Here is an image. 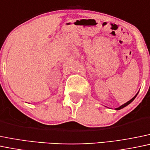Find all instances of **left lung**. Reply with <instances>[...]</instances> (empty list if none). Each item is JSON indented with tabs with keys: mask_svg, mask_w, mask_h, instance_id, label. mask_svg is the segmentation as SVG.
I'll return each instance as SVG.
<instances>
[{
	"mask_svg": "<svg viewBox=\"0 0 150 150\" xmlns=\"http://www.w3.org/2000/svg\"><path fill=\"white\" fill-rule=\"evenodd\" d=\"M139 92V91H138V93H137L136 95H135L134 96V97L132 98L131 99V100H129V101H127V103H124V104H123V105H121V106H119V107H118V108H115V110H117V111H118V110H120V109H121V108H124V107H126V106H127V105H128L129 104H130L131 103H132V101H133L134 100V99H135V98H136V97H137V96L138 95Z\"/></svg>",
	"mask_w": 150,
	"mask_h": 150,
	"instance_id": "left-lung-1",
	"label": "left lung"
}]
</instances>
